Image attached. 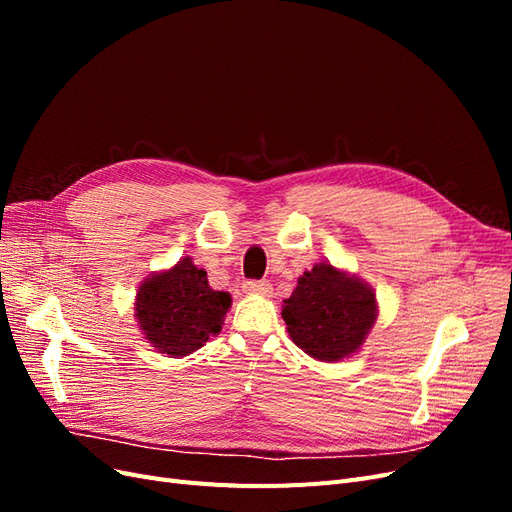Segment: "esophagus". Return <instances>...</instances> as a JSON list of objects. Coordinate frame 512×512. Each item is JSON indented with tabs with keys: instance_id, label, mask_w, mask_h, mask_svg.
Listing matches in <instances>:
<instances>
[{
	"instance_id": "obj_1",
	"label": "esophagus",
	"mask_w": 512,
	"mask_h": 512,
	"mask_svg": "<svg viewBox=\"0 0 512 512\" xmlns=\"http://www.w3.org/2000/svg\"><path fill=\"white\" fill-rule=\"evenodd\" d=\"M243 290L247 294H260V297H269L273 288L269 282H245Z\"/></svg>"
}]
</instances>
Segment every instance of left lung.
Segmentation results:
<instances>
[{
	"label": "left lung",
	"mask_w": 512,
	"mask_h": 512,
	"mask_svg": "<svg viewBox=\"0 0 512 512\" xmlns=\"http://www.w3.org/2000/svg\"><path fill=\"white\" fill-rule=\"evenodd\" d=\"M376 316L374 288L331 262L305 271L282 309L292 342L327 363L359 350Z\"/></svg>",
	"instance_id": "8db88e82"
}]
</instances>
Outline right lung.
<instances>
[{
  "label": "right lung",
  "mask_w": 512,
  "mask_h": 512,
  "mask_svg": "<svg viewBox=\"0 0 512 512\" xmlns=\"http://www.w3.org/2000/svg\"><path fill=\"white\" fill-rule=\"evenodd\" d=\"M134 305L138 327L153 348L188 356L222 331L230 294L213 290L207 271L185 256L173 269L147 277Z\"/></svg>",
  "instance_id": "1"
}]
</instances>
